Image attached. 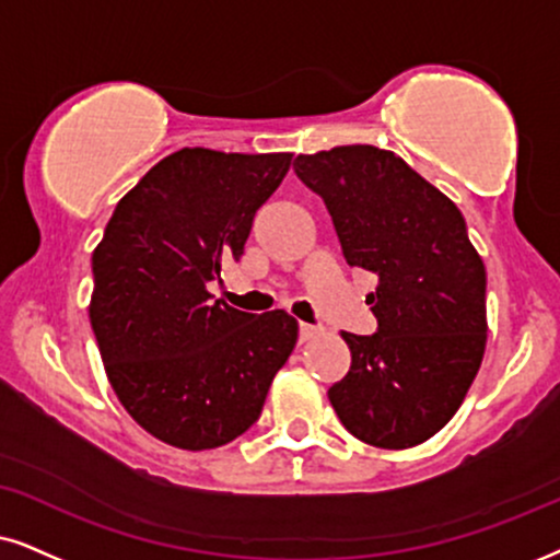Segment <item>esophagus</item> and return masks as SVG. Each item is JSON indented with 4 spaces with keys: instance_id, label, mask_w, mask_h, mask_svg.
I'll return each mask as SVG.
<instances>
[{
    "instance_id": "34e87169",
    "label": "esophagus",
    "mask_w": 560,
    "mask_h": 560,
    "mask_svg": "<svg viewBox=\"0 0 560 560\" xmlns=\"http://www.w3.org/2000/svg\"><path fill=\"white\" fill-rule=\"evenodd\" d=\"M323 330L315 328V325H307V323H300V341L307 343V341H315V338H320Z\"/></svg>"
}]
</instances>
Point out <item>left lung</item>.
I'll return each instance as SVG.
<instances>
[{
	"label": "left lung",
	"mask_w": 560,
	"mask_h": 560,
	"mask_svg": "<svg viewBox=\"0 0 560 560\" xmlns=\"http://www.w3.org/2000/svg\"><path fill=\"white\" fill-rule=\"evenodd\" d=\"M294 170L328 207L349 266L380 279L366 296L380 328L341 332L351 370L330 406L372 447H416L447 427L483 362V258L455 201L390 150L332 147Z\"/></svg>",
	"instance_id": "1"
}]
</instances>
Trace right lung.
I'll return each mask as SVG.
<instances>
[{"mask_svg":"<svg viewBox=\"0 0 560 560\" xmlns=\"http://www.w3.org/2000/svg\"><path fill=\"white\" fill-rule=\"evenodd\" d=\"M292 152L183 147L118 201L92 250L90 323L121 406L170 447H222L258 421L300 325L211 300Z\"/></svg>","mask_w":560,"mask_h":560,"instance_id":"obj_1","label":"right lung"}]
</instances>
